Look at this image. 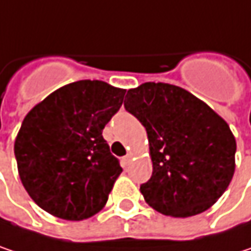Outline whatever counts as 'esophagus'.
<instances>
[{
	"instance_id": "1",
	"label": "esophagus",
	"mask_w": 251,
	"mask_h": 251,
	"mask_svg": "<svg viewBox=\"0 0 251 251\" xmlns=\"http://www.w3.org/2000/svg\"><path fill=\"white\" fill-rule=\"evenodd\" d=\"M131 160H133V154H131V152H128L127 155H124V157H123V163H124V166H127Z\"/></svg>"
}]
</instances>
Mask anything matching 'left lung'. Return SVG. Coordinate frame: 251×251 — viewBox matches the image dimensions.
Returning <instances> with one entry per match:
<instances>
[{
    "instance_id": "8db88e82",
    "label": "left lung",
    "mask_w": 251,
    "mask_h": 251,
    "mask_svg": "<svg viewBox=\"0 0 251 251\" xmlns=\"http://www.w3.org/2000/svg\"><path fill=\"white\" fill-rule=\"evenodd\" d=\"M124 107L146 127L151 178L144 200L161 214L206 211L227 190L236 170V138L228 124L187 90L144 82L127 91Z\"/></svg>"
}]
</instances>
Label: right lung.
Masks as SVG:
<instances>
[{
	"instance_id": "add662e5",
	"label": "right lung",
	"mask_w": 251,
	"mask_h": 251,
	"mask_svg": "<svg viewBox=\"0 0 251 251\" xmlns=\"http://www.w3.org/2000/svg\"><path fill=\"white\" fill-rule=\"evenodd\" d=\"M126 90L105 81L67 84L34 105L15 137L21 183L54 217L80 222L105 206L123 169L102 130Z\"/></svg>"
}]
</instances>
